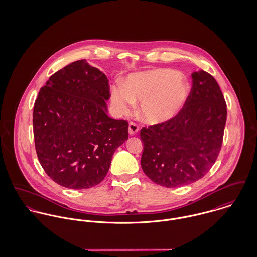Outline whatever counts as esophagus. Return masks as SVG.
Segmentation results:
<instances>
[{
    "label": "esophagus",
    "mask_w": 257,
    "mask_h": 257,
    "mask_svg": "<svg viewBox=\"0 0 257 257\" xmlns=\"http://www.w3.org/2000/svg\"><path fill=\"white\" fill-rule=\"evenodd\" d=\"M139 130H140V127H139L138 124H136V123H134V122H131V123H130V125H128V133H130L131 136L137 135L138 132H139Z\"/></svg>",
    "instance_id": "34e87169"
}]
</instances>
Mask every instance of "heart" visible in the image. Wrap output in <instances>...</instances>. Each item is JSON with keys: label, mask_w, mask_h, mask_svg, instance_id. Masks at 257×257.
Instances as JSON below:
<instances>
[{"label": "heart", "mask_w": 257, "mask_h": 257, "mask_svg": "<svg viewBox=\"0 0 257 257\" xmlns=\"http://www.w3.org/2000/svg\"><path fill=\"white\" fill-rule=\"evenodd\" d=\"M191 93L188 80L175 70L151 69L132 74L122 87H113L110 104L119 114H127L140 102L139 112L149 124H161L183 110Z\"/></svg>", "instance_id": "b5f03b06"}]
</instances>
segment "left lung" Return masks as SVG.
I'll return each instance as SVG.
<instances>
[{"instance_id": "1", "label": "left lung", "mask_w": 257, "mask_h": 257, "mask_svg": "<svg viewBox=\"0 0 257 257\" xmlns=\"http://www.w3.org/2000/svg\"><path fill=\"white\" fill-rule=\"evenodd\" d=\"M192 79L181 112L141 131L142 168L151 181L167 188L201 179L216 162L222 144L226 105L220 86L204 70L193 72Z\"/></svg>"}]
</instances>
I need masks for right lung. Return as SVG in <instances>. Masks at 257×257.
<instances>
[{"mask_svg": "<svg viewBox=\"0 0 257 257\" xmlns=\"http://www.w3.org/2000/svg\"><path fill=\"white\" fill-rule=\"evenodd\" d=\"M107 76L85 59L50 76L34 107V137L46 174L69 189H88L106 177L128 123L108 115Z\"/></svg>", "mask_w": 257, "mask_h": 257, "instance_id": "right-lung-1", "label": "right lung"}]
</instances>
